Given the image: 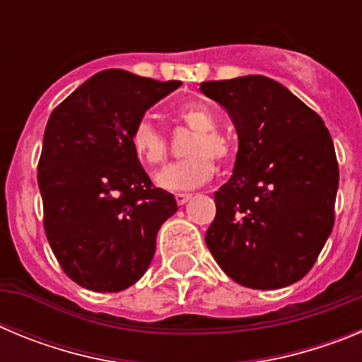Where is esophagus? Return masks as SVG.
Masks as SVG:
<instances>
[{
	"label": "esophagus",
	"mask_w": 362,
	"mask_h": 362,
	"mask_svg": "<svg viewBox=\"0 0 362 362\" xmlns=\"http://www.w3.org/2000/svg\"><path fill=\"white\" fill-rule=\"evenodd\" d=\"M192 199V194H175V201L177 204H187Z\"/></svg>",
	"instance_id": "34e87169"
}]
</instances>
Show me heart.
<instances>
[{"mask_svg":"<svg viewBox=\"0 0 362 362\" xmlns=\"http://www.w3.org/2000/svg\"><path fill=\"white\" fill-rule=\"evenodd\" d=\"M179 119L188 129L196 130L187 153L190 158L166 165L156 174L158 187L170 192L194 190L216 174V163H228L233 158V145L225 134L217 132V119L214 112L204 103H187L179 107ZM130 146L141 165L152 166L163 163L166 156V137L148 119H139L130 132Z\"/></svg>","mask_w":362,"mask_h":362,"instance_id":"1","label":"heart"}]
</instances>
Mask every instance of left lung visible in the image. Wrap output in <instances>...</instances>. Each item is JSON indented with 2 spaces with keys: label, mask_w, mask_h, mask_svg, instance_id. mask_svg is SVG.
I'll list each match as a JSON object with an SVG mask.
<instances>
[{
  "label": "left lung",
  "mask_w": 362,
  "mask_h": 362,
  "mask_svg": "<svg viewBox=\"0 0 362 362\" xmlns=\"http://www.w3.org/2000/svg\"><path fill=\"white\" fill-rule=\"evenodd\" d=\"M238 130L232 177L214 194L204 241L226 276L246 288L303 279L334 228L339 166L325 121L264 76L201 83Z\"/></svg>",
  "instance_id": "left-lung-1"
}]
</instances>
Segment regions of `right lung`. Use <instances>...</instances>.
I'll use <instances>...</instances> for the list:
<instances>
[{
	"label": "right lung",
	"mask_w": 362,
	"mask_h": 362,
	"mask_svg": "<svg viewBox=\"0 0 362 362\" xmlns=\"http://www.w3.org/2000/svg\"><path fill=\"white\" fill-rule=\"evenodd\" d=\"M179 86L103 70L50 114L37 165L43 226L57 263L83 288L121 292L141 279L158 230L177 210L143 170L130 132Z\"/></svg>",
	"instance_id": "right-lung-1"
}]
</instances>
